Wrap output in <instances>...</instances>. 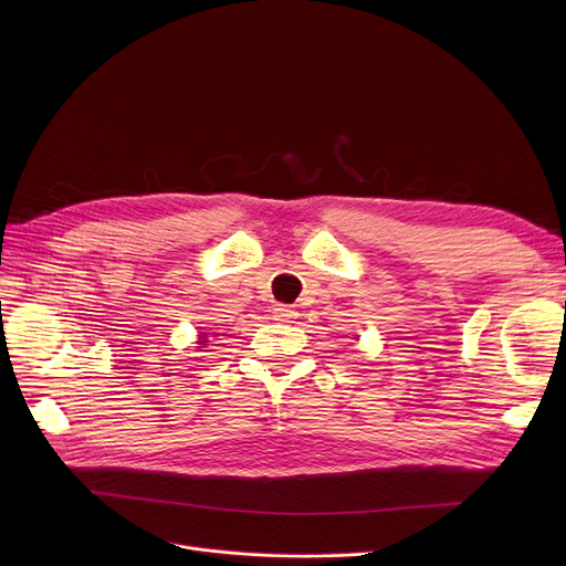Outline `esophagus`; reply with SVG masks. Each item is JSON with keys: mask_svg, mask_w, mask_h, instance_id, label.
<instances>
[{"mask_svg": "<svg viewBox=\"0 0 566 566\" xmlns=\"http://www.w3.org/2000/svg\"><path fill=\"white\" fill-rule=\"evenodd\" d=\"M295 316V310H291V307H286V305H277L275 310H273V318L275 321H280V323H291Z\"/></svg>", "mask_w": 566, "mask_h": 566, "instance_id": "obj_1", "label": "esophagus"}]
</instances>
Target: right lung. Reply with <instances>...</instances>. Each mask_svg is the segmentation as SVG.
<instances>
[{"label":"right lung","mask_w":566,"mask_h":566,"mask_svg":"<svg viewBox=\"0 0 566 566\" xmlns=\"http://www.w3.org/2000/svg\"><path fill=\"white\" fill-rule=\"evenodd\" d=\"M201 337H206V335H201ZM203 342H206V339H201V342H199V344H203Z\"/></svg>","instance_id":"obj_1"}]
</instances>
